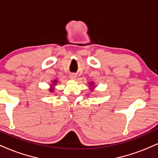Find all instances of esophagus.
Instances as JSON below:
<instances>
[{
  "label": "esophagus",
  "instance_id": "34e87169",
  "mask_svg": "<svg viewBox=\"0 0 158 158\" xmlns=\"http://www.w3.org/2000/svg\"><path fill=\"white\" fill-rule=\"evenodd\" d=\"M70 79H77V76L76 75V74H74V73H72V74H70Z\"/></svg>",
  "mask_w": 158,
  "mask_h": 158
}]
</instances>
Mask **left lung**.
I'll use <instances>...</instances> for the list:
<instances>
[{"label": "left lung", "mask_w": 158, "mask_h": 158, "mask_svg": "<svg viewBox=\"0 0 158 158\" xmlns=\"http://www.w3.org/2000/svg\"><path fill=\"white\" fill-rule=\"evenodd\" d=\"M94 84V82H90V86H93Z\"/></svg>", "instance_id": "obj_1"}]
</instances>
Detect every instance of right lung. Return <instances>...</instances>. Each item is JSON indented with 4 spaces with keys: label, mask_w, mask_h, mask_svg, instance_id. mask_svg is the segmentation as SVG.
<instances>
[{
    "label": "right lung",
    "mask_w": 158,
    "mask_h": 158,
    "mask_svg": "<svg viewBox=\"0 0 158 158\" xmlns=\"http://www.w3.org/2000/svg\"><path fill=\"white\" fill-rule=\"evenodd\" d=\"M56 82H57V81H56V80H54L53 81H52V85H56ZM50 91H52V90H53V88H50Z\"/></svg>",
    "instance_id": "obj_1"
}]
</instances>
